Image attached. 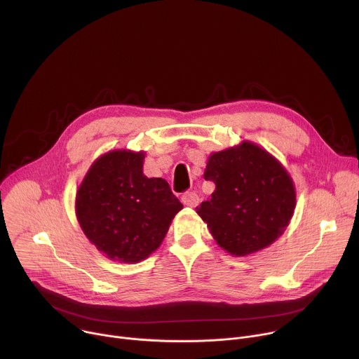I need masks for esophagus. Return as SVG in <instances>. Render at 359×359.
<instances>
[{"instance_id":"obj_1","label":"esophagus","mask_w":359,"mask_h":359,"mask_svg":"<svg viewBox=\"0 0 359 359\" xmlns=\"http://www.w3.org/2000/svg\"><path fill=\"white\" fill-rule=\"evenodd\" d=\"M182 203L184 204V206L196 208L198 204V196L194 191H186L182 194Z\"/></svg>"}]
</instances>
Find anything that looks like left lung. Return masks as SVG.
I'll return each instance as SVG.
<instances>
[{"label": "left lung", "instance_id": "left-lung-1", "mask_svg": "<svg viewBox=\"0 0 359 359\" xmlns=\"http://www.w3.org/2000/svg\"><path fill=\"white\" fill-rule=\"evenodd\" d=\"M204 179L216 184L196 208L220 247L245 255L270 245L288 226L295 190L285 169L250 142L213 153Z\"/></svg>", "mask_w": 359, "mask_h": 359}]
</instances>
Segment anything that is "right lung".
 <instances>
[{
    "mask_svg": "<svg viewBox=\"0 0 359 359\" xmlns=\"http://www.w3.org/2000/svg\"><path fill=\"white\" fill-rule=\"evenodd\" d=\"M144 153L115 150L99 158L76 194V216L86 237L109 259L144 260L163 241L183 204L162 177L142 172Z\"/></svg>",
    "mask_w": 359,
    "mask_h": 359,
    "instance_id": "right-lung-1",
    "label": "right lung"
}]
</instances>
